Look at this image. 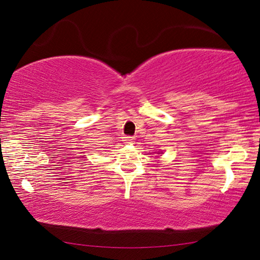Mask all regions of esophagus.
<instances>
[{"label":"esophagus","instance_id":"esophagus-1","mask_svg":"<svg viewBox=\"0 0 260 260\" xmlns=\"http://www.w3.org/2000/svg\"><path fill=\"white\" fill-rule=\"evenodd\" d=\"M122 139H124L122 141H124L125 143H132V142H134V140H135L133 136H128V135L124 136V138H122Z\"/></svg>","mask_w":260,"mask_h":260}]
</instances>
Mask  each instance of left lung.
<instances>
[{
	"mask_svg": "<svg viewBox=\"0 0 260 260\" xmlns=\"http://www.w3.org/2000/svg\"><path fill=\"white\" fill-rule=\"evenodd\" d=\"M158 153H159V152H158Z\"/></svg>",
	"mask_w": 260,
	"mask_h": 260,
	"instance_id": "left-lung-1",
	"label": "left lung"
}]
</instances>
